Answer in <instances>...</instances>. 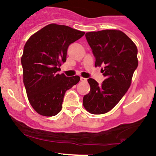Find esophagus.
<instances>
[{
	"mask_svg": "<svg viewBox=\"0 0 156 156\" xmlns=\"http://www.w3.org/2000/svg\"><path fill=\"white\" fill-rule=\"evenodd\" d=\"M80 80H81V81H87V78H83V77H80Z\"/></svg>",
	"mask_w": 156,
	"mask_h": 156,
	"instance_id": "34e87169",
	"label": "esophagus"
}]
</instances>
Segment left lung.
<instances>
[{
	"instance_id": "left-lung-1",
	"label": "left lung",
	"mask_w": 156,
	"mask_h": 156,
	"mask_svg": "<svg viewBox=\"0 0 156 156\" xmlns=\"http://www.w3.org/2000/svg\"><path fill=\"white\" fill-rule=\"evenodd\" d=\"M95 58V67H102L105 79L99 84L89 78L90 92L84 95L83 105L92 114L108 112L129 89L138 67V50L125 33L119 30H103L86 34Z\"/></svg>"
}]
</instances>
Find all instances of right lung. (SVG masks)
Wrapping results in <instances>:
<instances>
[{
  "instance_id": "add662e5",
  "label": "right lung",
  "mask_w": 156,
  "mask_h": 156,
  "mask_svg": "<svg viewBox=\"0 0 156 156\" xmlns=\"http://www.w3.org/2000/svg\"><path fill=\"white\" fill-rule=\"evenodd\" d=\"M85 32L67 26L49 24L28 39L21 58L23 83L28 101L40 115L60 112L64 94L79 82L78 76L58 74L67 59V48Z\"/></svg>"
}]
</instances>
